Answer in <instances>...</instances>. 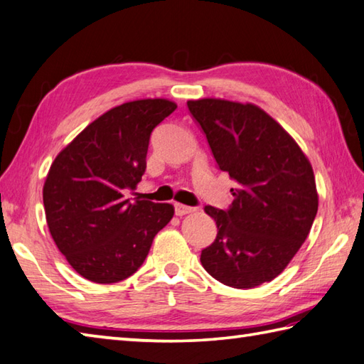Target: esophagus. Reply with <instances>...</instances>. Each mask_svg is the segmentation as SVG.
<instances>
[{
  "instance_id": "34e87169",
  "label": "esophagus",
  "mask_w": 364,
  "mask_h": 364,
  "mask_svg": "<svg viewBox=\"0 0 364 364\" xmlns=\"http://www.w3.org/2000/svg\"><path fill=\"white\" fill-rule=\"evenodd\" d=\"M193 210H195V209H193V207H190V205H183V204H179V203L174 204V212H176L177 217H182V215L191 213Z\"/></svg>"
}]
</instances>
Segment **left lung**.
Segmentation results:
<instances>
[{"label": "left lung", "mask_w": 364, "mask_h": 364, "mask_svg": "<svg viewBox=\"0 0 364 364\" xmlns=\"http://www.w3.org/2000/svg\"><path fill=\"white\" fill-rule=\"evenodd\" d=\"M221 171L237 182L228 210L205 205L217 239L203 250L210 277L237 289L272 281L300 250L318 196L313 166L295 139L253 103L187 102Z\"/></svg>", "instance_id": "1"}]
</instances>
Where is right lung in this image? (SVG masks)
Returning a JSON list of instances; mask_svg holds the SVG:
<instances>
[{
    "instance_id": "1",
    "label": "right lung",
    "mask_w": 364,
    "mask_h": 364,
    "mask_svg": "<svg viewBox=\"0 0 364 364\" xmlns=\"http://www.w3.org/2000/svg\"><path fill=\"white\" fill-rule=\"evenodd\" d=\"M177 105L166 99L122 103L103 113L56 155L43 183L46 218L58 250L81 277L111 284L135 273L174 207L130 203L146 171L152 130Z\"/></svg>"
}]
</instances>
